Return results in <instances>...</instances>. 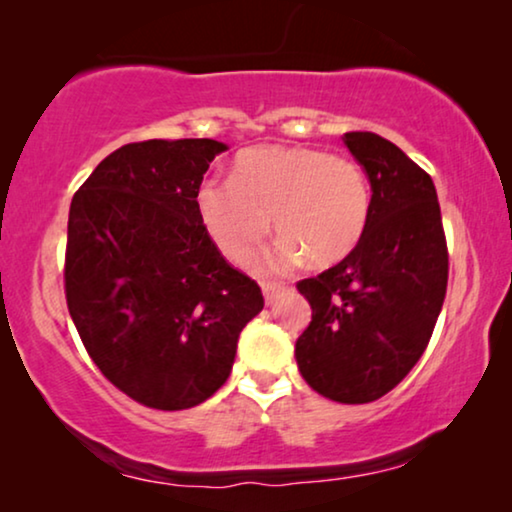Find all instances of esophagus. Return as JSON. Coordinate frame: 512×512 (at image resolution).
I'll list each match as a JSON object with an SVG mask.
<instances>
[{
    "label": "esophagus",
    "instance_id": "1",
    "mask_svg": "<svg viewBox=\"0 0 512 512\" xmlns=\"http://www.w3.org/2000/svg\"><path fill=\"white\" fill-rule=\"evenodd\" d=\"M284 291V284H277V282H263V296H265V303L272 305L275 300L279 298V293Z\"/></svg>",
    "mask_w": 512,
    "mask_h": 512
}]
</instances>
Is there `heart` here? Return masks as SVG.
I'll return each instance as SVG.
<instances>
[{"instance_id": "heart-1", "label": "heart", "mask_w": 512, "mask_h": 512, "mask_svg": "<svg viewBox=\"0 0 512 512\" xmlns=\"http://www.w3.org/2000/svg\"><path fill=\"white\" fill-rule=\"evenodd\" d=\"M200 221L228 261L244 263L275 221L282 240L258 258L263 272L307 261L340 263L370 219V186L354 160L307 146H254L237 153L233 179L209 177L195 193Z\"/></svg>"}]
</instances>
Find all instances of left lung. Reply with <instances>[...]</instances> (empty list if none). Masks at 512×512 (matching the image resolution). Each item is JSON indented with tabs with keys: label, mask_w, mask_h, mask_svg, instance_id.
Masks as SVG:
<instances>
[{
	"label": "left lung",
	"mask_w": 512,
	"mask_h": 512,
	"mask_svg": "<svg viewBox=\"0 0 512 512\" xmlns=\"http://www.w3.org/2000/svg\"><path fill=\"white\" fill-rule=\"evenodd\" d=\"M370 179V219L352 254L298 291L312 321L296 340L300 375L338 403H370L415 368L436 328L450 256L429 174L375 132H347Z\"/></svg>",
	"instance_id": "8db88e82"
}]
</instances>
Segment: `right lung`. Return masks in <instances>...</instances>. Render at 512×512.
<instances>
[{
  "label": "right lung",
  "instance_id": "add662e5",
  "mask_svg": "<svg viewBox=\"0 0 512 512\" xmlns=\"http://www.w3.org/2000/svg\"><path fill=\"white\" fill-rule=\"evenodd\" d=\"M221 151L216 139L125 144L69 207V314L100 373L146 408L207 401L263 310L261 286L223 258L195 207Z\"/></svg>",
  "mask_w": 512,
  "mask_h": 512
}]
</instances>
